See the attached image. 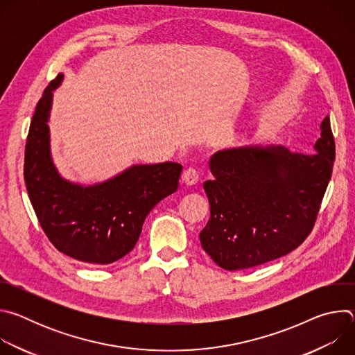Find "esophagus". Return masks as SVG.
I'll return each mask as SVG.
<instances>
[{"mask_svg": "<svg viewBox=\"0 0 355 355\" xmlns=\"http://www.w3.org/2000/svg\"><path fill=\"white\" fill-rule=\"evenodd\" d=\"M181 180H182V182H184L187 187H192V185H195V184L199 181V175H198V173H196L193 168H187V170L182 173Z\"/></svg>", "mask_w": 355, "mask_h": 355, "instance_id": "1", "label": "esophagus"}]
</instances>
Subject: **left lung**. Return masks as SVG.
Returning a JSON list of instances; mask_svg holds the SVG:
<instances>
[{
  "label": "left lung",
  "mask_w": 355,
  "mask_h": 355,
  "mask_svg": "<svg viewBox=\"0 0 355 355\" xmlns=\"http://www.w3.org/2000/svg\"><path fill=\"white\" fill-rule=\"evenodd\" d=\"M313 148L302 155L284 146H244L211 157L215 178L204 184L211 218L199 240L220 268L261 266L309 236L336 156L329 116Z\"/></svg>",
  "instance_id": "obj_1"
}]
</instances>
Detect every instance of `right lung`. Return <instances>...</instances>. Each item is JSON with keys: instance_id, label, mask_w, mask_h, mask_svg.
I'll use <instances>...</instances> for the list:
<instances>
[{"instance_id": "add662e5", "label": "right lung", "mask_w": 355, "mask_h": 355, "mask_svg": "<svg viewBox=\"0 0 355 355\" xmlns=\"http://www.w3.org/2000/svg\"><path fill=\"white\" fill-rule=\"evenodd\" d=\"M59 74L43 91L31 121L24 178L37 220L63 254L107 266L133 250L146 216L178 188L182 166L173 162L132 166L94 185L64 180L50 153L49 116Z\"/></svg>"}]
</instances>
